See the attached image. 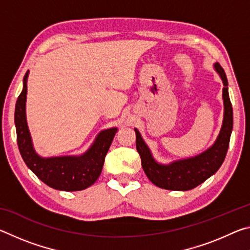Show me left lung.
<instances>
[{
    "label": "left lung",
    "mask_w": 250,
    "mask_h": 250,
    "mask_svg": "<svg viewBox=\"0 0 250 250\" xmlns=\"http://www.w3.org/2000/svg\"><path fill=\"white\" fill-rule=\"evenodd\" d=\"M215 69L221 76L224 83V121L216 142L204 153L195 158L176 161L168 166H162L156 163L152 158L149 147L142 140L139 131L135 129V146L140 154L143 171L152 183L161 188L188 191L196 188L216 173L225 160L232 130V107L228 95V82L225 71L218 62L215 64Z\"/></svg>",
    "instance_id": "left-lung-1"
}]
</instances>
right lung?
I'll return each mask as SVG.
<instances>
[{"mask_svg": "<svg viewBox=\"0 0 250 250\" xmlns=\"http://www.w3.org/2000/svg\"><path fill=\"white\" fill-rule=\"evenodd\" d=\"M27 76L28 71L24 76L23 90L15 104L16 138L25 164L45 184L59 191H82L89 188L100 176L105 154L111 146L117 128L103 131L90 149L80 156L41 158L33 149L25 118Z\"/></svg>", "mask_w": 250, "mask_h": 250, "instance_id": "add662e5", "label": "right lung"}]
</instances>
